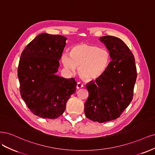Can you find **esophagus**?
Segmentation results:
<instances>
[{
    "label": "esophagus",
    "instance_id": "obj_1",
    "mask_svg": "<svg viewBox=\"0 0 155 155\" xmlns=\"http://www.w3.org/2000/svg\"><path fill=\"white\" fill-rule=\"evenodd\" d=\"M83 86H84V85H83V84L81 83V82H78V83L77 84V89L82 88V87H83Z\"/></svg>",
    "mask_w": 155,
    "mask_h": 155
}]
</instances>
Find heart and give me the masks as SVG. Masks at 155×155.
I'll return each mask as SVG.
<instances>
[{
  "label": "heart",
  "mask_w": 155,
  "mask_h": 155,
  "mask_svg": "<svg viewBox=\"0 0 155 155\" xmlns=\"http://www.w3.org/2000/svg\"><path fill=\"white\" fill-rule=\"evenodd\" d=\"M109 59V53L106 49L87 44L77 45L72 49L71 54L64 53L62 56L65 68L73 73L79 68L80 75L89 81L102 75Z\"/></svg>",
  "instance_id": "1"
}]
</instances>
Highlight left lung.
Masks as SVG:
<instances>
[{
	"label": "left lung",
	"mask_w": 155,
	"mask_h": 155,
	"mask_svg": "<svg viewBox=\"0 0 155 155\" xmlns=\"http://www.w3.org/2000/svg\"><path fill=\"white\" fill-rule=\"evenodd\" d=\"M99 40L111 61L101 77L86 84L84 113L91 120L103 123L118 118L131 103L137 74L133 54L120 38L104 36Z\"/></svg>",
	"instance_id": "8db88e82"
}]
</instances>
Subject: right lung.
Returning <instances> with one entry per match:
<instances>
[{"label":"right lung","mask_w":155,"mask_h":155,"mask_svg":"<svg viewBox=\"0 0 155 155\" xmlns=\"http://www.w3.org/2000/svg\"><path fill=\"white\" fill-rule=\"evenodd\" d=\"M66 40L60 35L39 34L21 54L18 68L20 92L28 108L39 117L55 119L61 116L75 93L73 78L56 74Z\"/></svg>","instance_id":"obj_1"}]
</instances>
